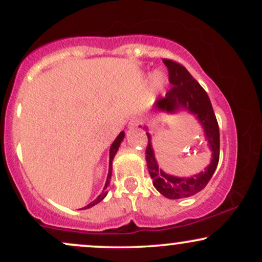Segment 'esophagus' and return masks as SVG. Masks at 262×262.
<instances>
[{
    "mask_svg": "<svg viewBox=\"0 0 262 262\" xmlns=\"http://www.w3.org/2000/svg\"><path fill=\"white\" fill-rule=\"evenodd\" d=\"M138 124H139V121H138V119H132V121L128 123V128L133 129L135 127H138Z\"/></svg>",
    "mask_w": 262,
    "mask_h": 262,
    "instance_id": "34e87169",
    "label": "esophagus"
}]
</instances>
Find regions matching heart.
<instances>
[{
	"mask_svg": "<svg viewBox=\"0 0 262 262\" xmlns=\"http://www.w3.org/2000/svg\"><path fill=\"white\" fill-rule=\"evenodd\" d=\"M150 87L156 92H161L166 86V77L161 71H154L150 75Z\"/></svg>",
	"mask_w": 262,
	"mask_h": 262,
	"instance_id": "1",
	"label": "heart"
}]
</instances>
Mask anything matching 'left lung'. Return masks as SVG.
Masks as SVG:
<instances>
[{
  "instance_id": "obj_1",
  "label": "left lung",
  "mask_w": 262,
  "mask_h": 262,
  "mask_svg": "<svg viewBox=\"0 0 262 262\" xmlns=\"http://www.w3.org/2000/svg\"><path fill=\"white\" fill-rule=\"evenodd\" d=\"M162 61L169 70L170 83L173 87L164 98H159L155 102L154 111L169 114L186 111L196 117L201 127L203 128L207 145L209 146L212 152L210 164L200 173L189 177L170 175L159 167L152 149L151 135L146 132L149 143L146 146L145 159L150 177L152 179V185L162 196L169 200H179V198L191 197L202 191L212 179L219 161V127L215 114L213 112L212 103L203 87L192 77L185 66L169 59H164ZM144 128L148 130V127Z\"/></svg>"
}]
</instances>
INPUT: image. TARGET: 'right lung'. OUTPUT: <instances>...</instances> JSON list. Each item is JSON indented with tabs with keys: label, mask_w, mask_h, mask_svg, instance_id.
Listing matches in <instances>:
<instances>
[{
	"label": "right lung",
	"mask_w": 262,
	"mask_h": 262,
	"mask_svg": "<svg viewBox=\"0 0 262 262\" xmlns=\"http://www.w3.org/2000/svg\"><path fill=\"white\" fill-rule=\"evenodd\" d=\"M124 135H125L124 132H121V133L118 134V137L116 138V140H114L113 143H112V145H111V149H110V169H108L107 181H106V185H104L103 191H102V193L97 198H96L95 201H92L91 203H89L86 207H83V208H81V209L91 208V207L96 206V204H97V203H100L101 201H103L104 197L107 196V193H108L107 187H108V185H110V182H111V176H112V161H113V159H114V155H116L117 151H118L119 145H121V143L123 141V139H124Z\"/></svg>",
	"instance_id": "obj_1"
}]
</instances>
